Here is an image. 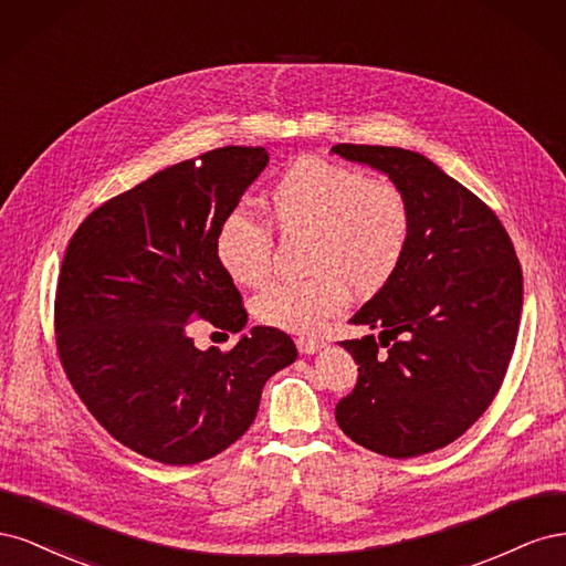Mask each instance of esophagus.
Returning <instances> with one entry per match:
<instances>
[{
	"label": "esophagus",
	"instance_id": "obj_1",
	"mask_svg": "<svg viewBox=\"0 0 566 566\" xmlns=\"http://www.w3.org/2000/svg\"><path fill=\"white\" fill-rule=\"evenodd\" d=\"M323 347H325L323 339H314V337H300L297 339L300 354H318Z\"/></svg>",
	"mask_w": 566,
	"mask_h": 566
}]
</instances>
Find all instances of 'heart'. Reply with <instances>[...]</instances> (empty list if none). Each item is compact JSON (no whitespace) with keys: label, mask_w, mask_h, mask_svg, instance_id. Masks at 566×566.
<instances>
[{"label":"heart","mask_w":566,"mask_h":566,"mask_svg":"<svg viewBox=\"0 0 566 566\" xmlns=\"http://www.w3.org/2000/svg\"><path fill=\"white\" fill-rule=\"evenodd\" d=\"M271 224L283 235H310L302 281H276L252 300L254 318L287 333H312L342 312L349 293L368 297L397 276L413 217L401 188L370 179L356 167L300 158L264 198ZM273 241L262 221L233 210L219 221L214 256L238 285H260Z\"/></svg>","instance_id":"heart-1"}]
</instances>
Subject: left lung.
<instances>
[{
  "label": "left lung",
  "mask_w": 566,
  "mask_h": 566,
  "mask_svg": "<svg viewBox=\"0 0 566 566\" xmlns=\"http://www.w3.org/2000/svg\"><path fill=\"white\" fill-rule=\"evenodd\" d=\"M397 184L413 217L403 262L349 323L358 380L339 430L380 455L413 458L455 441L484 413L515 352L522 269L501 219L416 150L333 146Z\"/></svg>",
  "instance_id": "1"
}]
</instances>
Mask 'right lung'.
Segmentation results:
<instances>
[{"mask_svg": "<svg viewBox=\"0 0 566 566\" xmlns=\"http://www.w3.org/2000/svg\"><path fill=\"white\" fill-rule=\"evenodd\" d=\"M266 165L262 146H227L165 167L94 210L65 250L56 345L67 380L119 443L165 465L229 449L266 380L297 358L290 335L266 325L227 354L191 337L196 318L245 328L214 233Z\"/></svg>", "mask_w": 566, "mask_h": 566, "instance_id": "right-lung-1", "label": "right lung"}]
</instances>
